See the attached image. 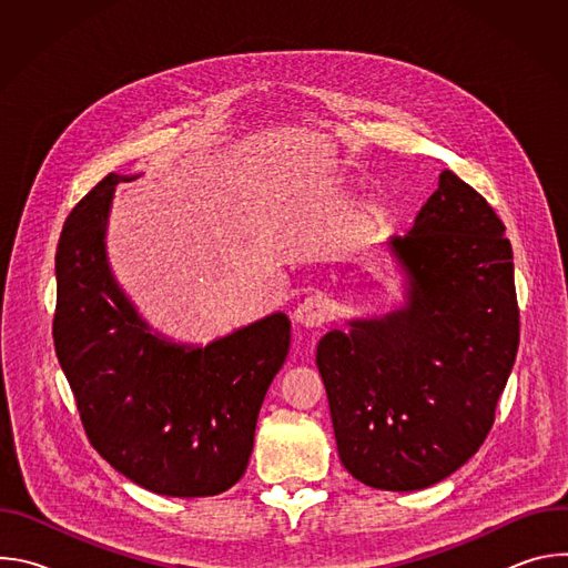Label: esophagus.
Returning a JSON list of instances; mask_svg holds the SVG:
<instances>
[{
    "mask_svg": "<svg viewBox=\"0 0 568 568\" xmlns=\"http://www.w3.org/2000/svg\"><path fill=\"white\" fill-rule=\"evenodd\" d=\"M333 314V303L328 296L323 294H314L307 296L294 312L296 323H301L303 328H321Z\"/></svg>",
    "mask_w": 568,
    "mask_h": 568,
    "instance_id": "34e87169",
    "label": "esophagus"
}]
</instances>
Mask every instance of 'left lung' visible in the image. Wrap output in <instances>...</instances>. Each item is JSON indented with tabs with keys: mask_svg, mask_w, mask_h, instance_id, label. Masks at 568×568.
Wrapping results in <instances>:
<instances>
[{
	"mask_svg": "<svg viewBox=\"0 0 568 568\" xmlns=\"http://www.w3.org/2000/svg\"><path fill=\"white\" fill-rule=\"evenodd\" d=\"M404 303L316 346L344 467L377 490L447 478L483 445L519 346L513 247L469 184L443 171L404 235L379 245Z\"/></svg>",
	"mask_w": 568,
	"mask_h": 568,
	"instance_id": "left-lung-1",
	"label": "left lung"
}]
</instances>
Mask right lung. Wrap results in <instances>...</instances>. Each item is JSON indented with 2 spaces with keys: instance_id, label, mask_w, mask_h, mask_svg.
Here are the masks:
<instances>
[{
  "instance_id": "right-lung-1",
  "label": "right lung",
  "mask_w": 568,
  "mask_h": 568,
  "mask_svg": "<svg viewBox=\"0 0 568 568\" xmlns=\"http://www.w3.org/2000/svg\"><path fill=\"white\" fill-rule=\"evenodd\" d=\"M110 173L69 213L55 252L53 344L94 449L141 488L213 497L245 474L265 393L290 351L272 312L206 346L152 331L108 261Z\"/></svg>"
}]
</instances>
